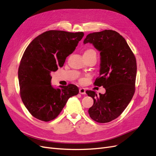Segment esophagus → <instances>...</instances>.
Instances as JSON below:
<instances>
[{
	"instance_id": "obj_1",
	"label": "esophagus",
	"mask_w": 156,
	"mask_h": 156,
	"mask_svg": "<svg viewBox=\"0 0 156 156\" xmlns=\"http://www.w3.org/2000/svg\"><path fill=\"white\" fill-rule=\"evenodd\" d=\"M79 93L81 94H86L85 89L83 88H81L79 89Z\"/></svg>"
}]
</instances>
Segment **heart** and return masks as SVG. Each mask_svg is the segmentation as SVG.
Returning <instances> with one entry per match:
<instances>
[{
  "label": "heart",
  "mask_w": 156,
  "mask_h": 156,
  "mask_svg": "<svg viewBox=\"0 0 156 156\" xmlns=\"http://www.w3.org/2000/svg\"><path fill=\"white\" fill-rule=\"evenodd\" d=\"M96 56V52L92 49H87L84 53V56H87V57H89V56Z\"/></svg>",
  "instance_id": "heart-1"
}]
</instances>
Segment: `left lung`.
<instances>
[{
  "label": "left lung",
  "instance_id": "1",
  "mask_svg": "<svg viewBox=\"0 0 156 156\" xmlns=\"http://www.w3.org/2000/svg\"><path fill=\"white\" fill-rule=\"evenodd\" d=\"M87 43L100 51V76L94 84L106 90L100 96L93 90L86 91L94 100L88 114L93 120L107 123L123 112L134 95L136 58L126 40L115 30L90 33L84 40V44Z\"/></svg>",
  "mask_w": 156,
  "mask_h": 156
}]
</instances>
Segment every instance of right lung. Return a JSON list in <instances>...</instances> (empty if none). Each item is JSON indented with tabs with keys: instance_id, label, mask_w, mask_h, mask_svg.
<instances>
[{
	"instance_id": "add662e5",
	"label": "right lung",
	"mask_w": 156,
	"mask_h": 156,
	"mask_svg": "<svg viewBox=\"0 0 156 156\" xmlns=\"http://www.w3.org/2000/svg\"><path fill=\"white\" fill-rule=\"evenodd\" d=\"M83 36V32L46 31L25 49L18 69L20 96L36 119L44 122L54 120L68 99L78 94L79 88L73 84L54 88L51 85L50 73L63 66Z\"/></svg>"
}]
</instances>
